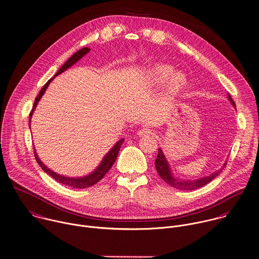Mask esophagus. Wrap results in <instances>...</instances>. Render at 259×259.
I'll list each match as a JSON object with an SVG mask.
<instances>
[{
  "instance_id": "1",
  "label": "esophagus",
  "mask_w": 259,
  "mask_h": 259,
  "mask_svg": "<svg viewBox=\"0 0 259 259\" xmlns=\"http://www.w3.org/2000/svg\"><path fill=\"white\" fill-rule=\"evenodd\" d=\"M137 134H138L139 136H149V135L152 134V131H151L150 129H148V128H142V129H140V130L137 132Z\"/></svg>"
}]
</instances>
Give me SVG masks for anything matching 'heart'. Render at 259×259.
<instances>
[{"label":"heart","instance_id":"1","mask_svg":"<svg viewBox=\"0 0 259 259\" xmlns=\"http://www.w3.org/2000/svg\"><path fill=\"white\" fill-rule=\"evenodd\" d=\"M151 72L155 82L162 83L165 80H167L170 77V75L174 73V68L166 64H158L152 68ZM170 77L167 84V90L170 94H176L180 92L187 83L186 75L182 72H175Z\"/></svg>","mask_w":259,"mask_h":259}]
</instances>
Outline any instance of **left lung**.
Returning <instances> with one entry per match:
<instances>
[{"label":"left lung","instance_id":"obj_1","mask_svg":"<svg viewBox=\"0 0 259 259\" xmlns=\"http://www.w3.org/2000/svg\"><path fill=\"white\" fill-rule=\"evenodd\" d=\"M228 99L229 101L232 103V105L236 108L235 106V103L234 101L231 99L230 95H228ZM226 166V163L223 164L222 168H220L219 170L215 171L214 174L208 176V177H204V178H201L199 180H195V181H182V180H178L174 177V175L171 174V170H170V167H169V164L162 152V150L159 148L158 149V155L155 159V167H156V170L159 175V177L167 184L169 185L170 187L175 188V189H178V190H181V191H194V190H197L199 188H202L204 187L205 185L209 184L211 181H213L216 177L219 176V174H221V171L223 170V168Z\"/></svg>","mask_w":259,"mask_h":259}]
</instances>
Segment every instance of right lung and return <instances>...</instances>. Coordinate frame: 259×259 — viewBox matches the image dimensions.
I'll return each instance as SVG.
<instances>
[{
    "instance_id": "obj_1",
    "label": "right lung",
    "mask_w": 259,
    "mask_h": 259,
    "mask_svg": "<svg viewBox=\"0 0 259 259\" xmlns=\"http://www.w3.org/2000/svg\"><path fill=\"white\" fill-rule=\"evenodd\" d=\"M89 51H90V48H88V47H83V48L79 49L78 51H76V52H75L72 56H70V58H68V60L59 68V70L56 72L55 76L58 75L59 73L63 72L64 70H66V69H67L68 67H70L72 64H74L77 60H79V59H80L83 55H85ZM53 78H54V77L50 78V79L43 85V88L41 89L40 93H39L38 96L36 97L35 102H34V105H33V109H32V111L30 112L29 126H30L31 116H32V114H33V112H34V110H35V108H36L38 102L40 101L41 97L43 96V94L45 93L47 87L49 85V83L51 82V80H52ZM123 141H124V139H121V140H119V141L113 146V148L105 155V157L103 158V160H102V162L100 163V165H99L92 174H90V175H88V176H85V177H81V178H67V177H63V176H60V175H58V174L52 171L51 169H49V168L39 159V157H38V155H37V153H36L35 148H34V156H35V159H36L37 163L40 165V167H41L47 175H49L51 178H53L56 182H58V183H60V184H62V185H65V186H67V187H70V188H74V189H84V188H89V187H91V186L96 185V184H97L98 182H100V181L105 177V175L110 170V168L112 167V165H113L114 162L116 161V158H117V156H118V153H119V150H120V148H121V145H122Z\"/></svg>"
}]
</instances>
